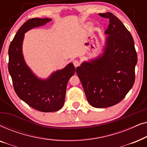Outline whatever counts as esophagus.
Returning a JSON list of instances; mask_svg holds the SVG:
<instances>
[{"instance_id": "34e87169", "label": "esophagus", "mask_w": 147, "mask_h": 147, "mask_svg": "<svg viewBox=\"0 0 147 147\" xmlns=\"http://www.w3.org/2000/svg\"><path fill=\"white\" fill-rule=\"evenodd\" d=\"M73 63L76 67H77L78 66L80 65V61H78V60H74Z\"/></svg>"}]
</instances>
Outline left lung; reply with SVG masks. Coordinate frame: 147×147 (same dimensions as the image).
<instances>
[{"mask_svg":"<svg viewBox=\"0 0 147 147\" xmlns=\"http://www.w3.org/2000/svg\"><path fill=\"white\" fill-rule=\"evenodd\" d=\"M99 15L110 21L103 52L84 61L76 72L90 105L102 108L118 104L133 86L137 54L133 38L123 23L109 12Z\"/></svg>","mask_w":147,"mask_h":147,"instance_id":"left-lung-1","label":"left lung"}]
</instances>
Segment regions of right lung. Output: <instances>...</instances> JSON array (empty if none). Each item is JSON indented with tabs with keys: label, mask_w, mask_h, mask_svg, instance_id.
<instances>
[{
	"label": "right lung",
	"mask_w": 147,
	"mask_h": 147,
	"mask_svg": "<svg viewBox=\"0 0 147 147\" xmlns=\"http://www.w3.org/2000/svg\"><path fill=\"white\" fill-rule=\"evenodd\" d=\"M51 21L49 18L28 20L20 27L9 48L8 67L16 94L29 106L43 112H55L63 107L67 82L76 71L70 63L47 79H41L26 63L22 50L25 33Z\"/></svg>",
	"instance_id": "add662e5"
}]
</instances>
